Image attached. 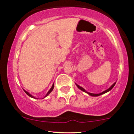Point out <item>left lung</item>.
I'll use <instances>...</instances> for the list:
<instances>
[{
  "label": "left lung",
  "instance_id": "left-lung-1",
  "mask_svg": "<svg viewBox=\"0 0 134 134\" xmlns=\"http://www.w3.org/2000/svg\"><path fill=\"white\" fill-rule=\"evenodd\" d=\"M115 84H116V82H115V83L113 84V85L110 87V88H108V89L107 90H105V91H104V92H103L102 93H98V94H95V93H89V92H86L85 90L82 87H80V86H78V85H77L76 84V86H77V87H78L80 88V89H81V90H82V91L83 92H86V93H87L88 94H89L90 95H91V96H93V97H97V96H99V95H102V94H104V93H106V92H109V91H110V90L112 89V88L114 87V86L115 85Z\"/></svg>",
  "mask_w": 134,
  "mask_h": 134
}]
</instances>
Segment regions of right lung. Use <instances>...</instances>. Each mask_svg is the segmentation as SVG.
I'll list each match as a JSON object with an SVG mask.
<instances>
[{"label":"right lung","mask_w":134,"mask_h":134,"mask_svg":"<svg viewBox=\"0 0 134 134\" xmlns=\"http://www.w3.org/2000/svg\"><path fill=\"white\" fill-rule=\"evenodd\" d=\"M53 88H54V84H53V85H52V87H51V88H50V90H49V91L48 92V93H47V95H46V97H47V95H49V94H50V92L52 91V90H53ZM24 92H25V93H26V94H27V95H29V97H31V98H35V97H33V96H32L31 95H30V93H29V92H27V91H25V90H24Z\"/></svg>","instance_id":"add662e5"}]
</instances>
